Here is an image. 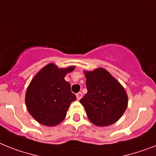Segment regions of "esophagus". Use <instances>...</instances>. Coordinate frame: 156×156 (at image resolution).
<instances>
[{"label":"esophagus","mask_w":156,"mask_h":156,"mask_svg":"<svg viewBox=\"0 0 156 156\" xmlns=\"http://www.w3.org/2000/svg\"><path fill=\"white\" fill-rule=\"evenodd\" d=\"M82 96H83V94H82V92H78V93H76V98L77 100H80L81 98H82Z\"/></svg>","instance_id":"34e87169"}]
</instances>
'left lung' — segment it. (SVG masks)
<instances>
[{
  "label": "left lung",
  "mask_w": 156,
  "mask_h": 156,
  "mask_svg": "<svg viewBox=\"0 0 156 156\" xmlns=\"http://www.w3.org/2000/svg\"><path fill=\"white\" fill-rule=\"evenodd\" d=\"M87 92L80 100L87 118L96 126H108L122 116L127 96L120 83L104 69L85 72Z\"/></svg>",
  "instance_id": "left-lung-1"
}]
</instances>
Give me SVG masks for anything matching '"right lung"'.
Returning <instances> with one entry per match:
<instances>
[{
    "label": "right lung",
    "instance_id": "add662e5",
    "mask_svg": "<svg viewBox=\"0 0 156 156\" xmlns=\"http://www.w3.org/2000/svg\"><path fill=\"white\" fill-rule=\"evenodd\" d=\"M74 67L58 69L49 64L41 69L31 81L25 96V104L30 115L46 126H56L66 116L71 103L76 96L64 80Z\"/></svg>",
    "mask_w": 156,
    "mask_h": 156
}]
</instances>
